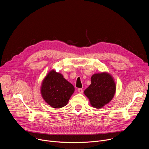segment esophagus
<instances>
[{
	"mask_svg": "<svg viewBox=\"0 0 149 149\" xmlns=\"http://www.w3.org/2000/svg\"><path fill=\"white\" fill-rule=\"evenodd\" d=\"M78 91L80 94H82L83 93V90H82V88H78Z\"/></svg>",
	"mask_w": 149,
	"mask_h": 149,
	"instance_id": "obj_1",
	"label": "esophagus"
}]
</instances>
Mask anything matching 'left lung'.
Masks as SVG:
<instances>
[{"instance_id":"8db88e82","label":"left lung","mask_w":149,"mask_h":149,"mask_svg":"<svg viewBox=\"0 0 149 149\" xmlns=\"http://www.w3.org/2000/svg\"><path fill=\"white\" fill-rule=\"evenodd\" d=\"M116 85L113 77L108 72L94 74L91 84L84 91L92 107L101 109L108 104L114 96Z\"/></svg>"}]
</instances>
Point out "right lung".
I'll use <instances>...</instances> for the list:
<instances>
[{"label": "right lung", "instance_id": "obj_1", "mask_svg": "<svg viewBox=\"0 0 149 149\" xmlns=\"http://www.w3.org/2000/svg\"><path fill=\"white\" fill-rule=\"evenodd\" d=\"M74 87L63 75L51 70L42 81L40 93L51 107L59 109L65 106L74 93Z\"/></svg>", "mask_w": 149, "mask_h": 149}]
</instances>
